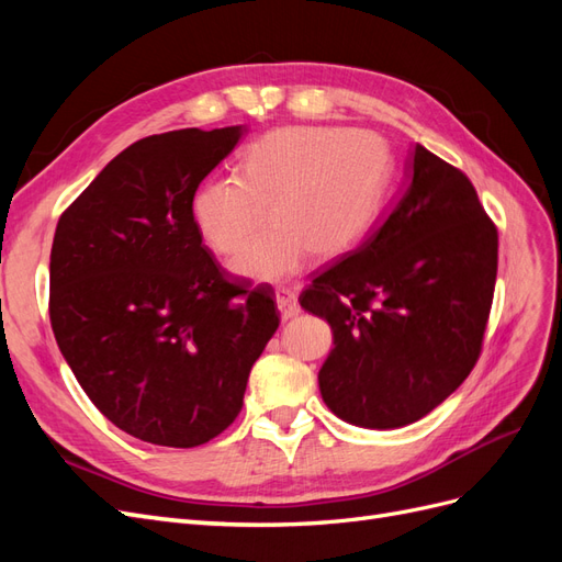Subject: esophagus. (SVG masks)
<instances>
[{
  "label": "esophagus",
  "mask_w": 562,
  "mask_h": 562,
  "mask_svg": "<svg viewBox=\"0 0 562 562\" xmlns=\"http://www.w3.org/2000/svg\"><path fill=\"white\" fill-rule=\"evenodd\" d=\"M277 307H279V314H281L283 321L295 318V316L300 314V302H297V297H295L293 293H288V291L277 293Z\"/></svg>",
  "instance_id": "1"
}]
</instances>
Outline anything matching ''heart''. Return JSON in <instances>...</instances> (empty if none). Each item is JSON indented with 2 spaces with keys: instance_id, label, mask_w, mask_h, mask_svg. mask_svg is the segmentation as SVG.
<instances>
[{
  "instance_id": "obj_1",
  "label": "heart",
  "mask_w": 562,
  "mask_h": 562,
  "mask_svg": "<svg viewBox=\"0 0 562 562\" xmlns=\"http://www.w3.org/2000/svg\"><path fill=\"white\" fill-rule=\"evenodd\" d=\"M389 147L378 133L283 126L246 147L239 178L203 182L192 223L211 250L236 255L232 271L260 283L293 279L310 255L333 260L351 250L378 215Z\"/></svg>"
}]
</instances>
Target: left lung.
<instances>
[{
	"label": "left lung",
	"instance_id": "left-lung-1",
	"mask_svg": "<svg viewBox=\"0 0 562 562\" xmlns=\"http://www.w3.org/2000/svg\"><path fill=\"white\" fill-rule=\"evenodd\" d=\"M403 176L382 223L300 297L333 330L323 403L363 429L413 424L469 378L497 281V229L469 178L419 143Z\"/></svg>",
	"mask_w": 562,
	"mask_h": 562
}]
</instances>
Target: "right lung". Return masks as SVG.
Returning <instances> with one entry per match:
<instances>
[{
	"instance_id": "right-lung-1",
	"label": "right lung",
	"mask_w": 562,
	"mask_h": 562,
	"mask_svg": "<svg viewBox=\"0 0 562 562\" xmlns=\"http://www.w3.org/2000/svg\"><path fill=\"white\" fill-rule=\"evenodd\" d=\"M246 126L149 135L67 209L50 248V328L114 427L196 448L241 413L279 328L274 293L241 291L201 244L192 196Z\"/></svg>"
}]
</instances>
